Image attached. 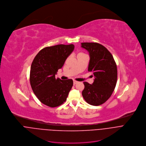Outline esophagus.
I'll use <instances>...</instances> for the list:
<instances>
[{
    "instance_id": "1",
    "label": "esophagus",
    "mask_w": 146,
    "mask_h": 146,
    "mask_svg": "<svg viewBox=\"0 0 146 146\" xmlns=\"http://www.w3.org/2000/svg\"><path fill=\"white\" fill-rule=\"evenodd\" d=\"M73 82H74V84H77L78 83V82H77L76 80H74Z\"/></svg>"
}]
</instances>
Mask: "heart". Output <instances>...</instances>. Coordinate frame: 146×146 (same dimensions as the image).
<instances>
[{
	"label": "heart",
	"mask_w": 146,
	"mask_h": 146,
	"mask_svg": "<svg viewBox=\"0 0 146 146\" xmlns=\"http://www.w3.org/2000/svg\"><path fill=\"white\" fill-rule=\"evenodd\" d=\"M83 54V53H79L78 54Z\"/></svg>",
	"instance_id": "b5f03b06"
}]
</instances>
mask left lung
Segmentation results:
<instances>
[{
	"mask_svg": "<svg viewBox=\"0 0 146 146\" xmlns=\"http://www.w3.org/2000/svg\"><path fill=\"white\" fill-rule=\"evenodd\" d=\"M81 47L89 53L88 71L94 76L91 84L84 82L82 96L90 105L98 106L105 103L111 96L117 83V66L110 52L97 42H82Z\"/></svg>",
	"mask_w": 146,
	"mask_h": 146,
	"instance_id": "1",
	"label": "left lung"
}]
</instances>
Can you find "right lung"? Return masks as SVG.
Wrapping results in <instances>:
<instances>
[{"label":"right lung","mask_w":146,"mask_h":146,"mask_svg":"<svg viewBox=\"0 0 146 146\" xmlns=\"http://www.w3.org/2000/svg\"><path fill=\"white\" fill-rule=\"evenodd\" d=\"M74 49L73 44L48 46L35 57L31 68L30 83L33 93L44 105L54 108L66 101L73 80H63L56 78L55 75Z\"/></svg>","instance_id":"right-lung-1"}]
</instances>
